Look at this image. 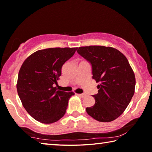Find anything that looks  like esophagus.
Listing matches in <instances>:
<instances>
[{"label": "esophagus", "instance_id": "obj_1", "mask_svg": "<svg viewBox=\"0 0 152 152\" xmlns=\"http://www.w3.org/2000/svg\"><path fill=\"white\" fill-rule=\"evenodd\" d=\"M77 95L79 96V97H81V98H85V97L86 96V94H77Z\"/></svg>", "mask_w": 152, "mask_h": 152}]
</instances>
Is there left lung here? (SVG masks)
I'll return each mask as SVG.
<instances>
[{"label": "left lung", "mask_w": 152, "mask_h": 152, "mask_svg": "<svg viewBox=\"0 0 152 152\" xmlns=\"http://www.w3.org/2000/svg\"><path fill=\"white\" fill-rule=\"evenodd\" d=\"M77 52L92 66V78L98 93L93 106L86 108L89 116L99 122H110L125 110L135 93V76L124 54L110 46H89Z\"/></svg>", "instance_id": "1"}]
</instances>
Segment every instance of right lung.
<instances>
[{
    "label": "right lung",
    "mask_w": 152,
    "mask_h": 152,
    "mask_svg": "<svg viewBox=\"0 0 152 152\" xmlns=\"http://www.w3.org/2000/svg\"><path fill=\"white\" fill-rule=\"evenodd\" d=\"M77 48L39 50L25 60L20 68L17 90L28 114L42 123L50 124L66 113L73 91L57 90L62 66L73 56Z\"/></svg>",
    "instance_id": "1"
}]
</instances>
